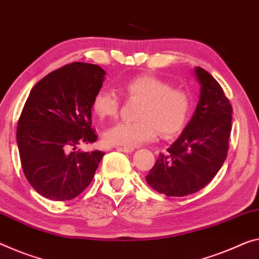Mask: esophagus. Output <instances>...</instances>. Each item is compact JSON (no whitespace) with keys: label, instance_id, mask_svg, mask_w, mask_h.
<instances>
[{"label":"esophagus","instance_id":"1","mask_svg":"<svg viewBox=\"0 0 259 259\" xmlns=\"http://www.w3.org/2000/svg\"><path fill=\"white\" fill-rule=\"evenodd\" d=\"M117 149L119 152H124V153H132L134 152L133 148H130V147H117Z\"/></svg>","mask_w":259,"mask_h":259}]
</instances>
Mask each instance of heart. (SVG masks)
<instances>
[{"label":"heart","instance_id":"1","mask_svg":"<svg viewBox=\"0 0 259 259\" xmlns=\"http://www.w3.org/2000/svg\"><path fill=\"white\" fill-rule=\"evenodd\" d=\"M130 99L141 101L138 122L120 121L107 128L103 139L110 146L133 147L150 142L158 132L171 137L183 130L189 119L191 98L185 90L171 88L168 82L154 75H139L121 85ZM120 102L117 95L102 89L93 99V111L98 118H113Z\"/></svg>","mask_w":259,"mask_h":259}]
</instances>
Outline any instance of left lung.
<instances>
[{"instance_id":"1","label":"left lung","mask_w":259,"mask_h":259,"mask_svg":"<svg viewBox=\"0 0 259 259\" xmlns=\"http://www.w3.org/2000/svg\"><path fill=\"white\" fill-rule=\"evenodd\" d=\"M194 75L200 85L196 111L146 176L154 190L168 197L189 196L205 188L221 169L229 148L233 107L208 71L196 67Z\"/></svg>"}]
</instances>
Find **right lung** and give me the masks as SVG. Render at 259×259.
<instances>
[{"label": "right lung", "mask_w": 259, "mask_h": 259, "mask_svg": "<svg viewBox=\"0 0 259 259\" xmlns=\"http://www.w3.org/2000/svg\"><path fill=\"white\" fill-rule=\"evenodd\" d=\"M105 75L97 65L73 62L46 75L31 90L16 139L24 175L42 197L70 200L93 181L104 153L76 148L97 140L91 109Z\"/></svg>", "instance_id": "1"}]
</instances>
